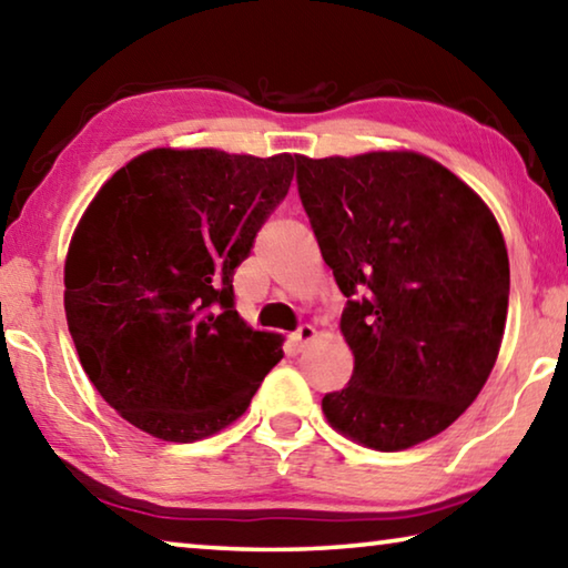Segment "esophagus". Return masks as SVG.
<instances>
[{"mask_svg":"<svg viewBox=\"0 0 568 568\" xmlns=\"http://www.w3.org/2000/svg\"><path fill=\"white\" fill-rule=\"evenodd\" d=\"M291 338H293V343H295V348L301 351L307 341H313V338H315V328H313L311 323L297 325V331L291 335Z\"/></svg>","mask_w":568,"mask_h":568,"instance_id":"esophagus-1","label":"esophagus"}]
</instances>
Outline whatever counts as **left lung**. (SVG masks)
<instances>
[{
    "mask_svg": "<svg viewBox=\"0 0 568 568\" xmlns=\"http://www.w3.org/2000/svg\"><path fill=\"white\" fill-rule=\"evenodd\" d=\"M297 195L345 303L348 386L331 426L376 450L446 430L484 388L508 313V255L491 210L416 152L297 155Z\"/></svg>",
    "mask_w": 568,
    "mask_h": 568,
    "instance_id": "obj_1",
    "label": "left lung"
}]
</instances>
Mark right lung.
<instances>
[{"label":"right lung","mask_w":568,"mask_h":568,"mask_svg":"<svg viewBox=\"0 0 568 568\" xmlns=\"http://www.w3.org/2000/svg\"><path fill=\"white\" fill-rule=\"evenodd\" d=\"M293 155L150 150L74 230L64 313L92 386L145 434L192 444L230 426L283 358L235 311L233 275L283 203Z\"/></svg>","instance_id":"1"}]
</instances>
